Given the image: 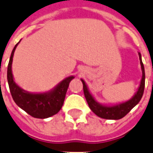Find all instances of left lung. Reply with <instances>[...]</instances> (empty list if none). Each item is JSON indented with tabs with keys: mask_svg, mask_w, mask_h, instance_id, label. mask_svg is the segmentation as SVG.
Returning <instances> with one entry per match:
<instances>
[{
	"mask_svg": "<svg viewBox=\"0 0 153 153\" xmlns=\"http://www.w3.org/2000/svg\"><path fill=\"white\" fill-rule=\"evenodd\" d=\"M139 55L140 65L142 69V79L140 81L139 87L137 88V92L134 94L131 99L123 102H118L116 104H103L99 102L93 96L87 84L83 79H81V81L83 83V88H84V94L85 99L87 101L88 106L90 109L97 116L105 119H113V120H117L123 117L125 115L128 114L129 112L136 106L139 102V101L143 97L144 92V86H145V70L144 66L142 61V55L138 53Z\"/></svg>",
	"mask_w": 153,
	"mask_h": 153,
	"instance_id": "obj_1",
	"label": "left lung"
}]
</instances>
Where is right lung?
<instances>
[{
    "mask_svg": "<svg viewBox=\"0 0 153 153\" xmlns=\"http://www.w3.org/2000/svg\"><path fill=\"white\" fill-rule=\"evenodd\" d=\"M20 42L21 40L14 47L7 67V81L11 96L17 106L32 117L36 118L51 117L61 109L69 83L74 79V76L66 77L52 89L43 93H31L23 89L16 83L12 74L14 53Z\"/></svg>",
    "mask_w": 153,
    "mask_h": 153,
    "instance_id": "1",
    "label": "right lung"
}]
</instances>
